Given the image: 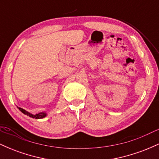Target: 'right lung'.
<instances>
[{"mask_svg":"<svg viewBox=\"0 0 159 159\" xmlns=\"http://www.w3.org/2000/svg\"><path fill=\"white\" fill-rule=\"evenodd\" d=\"M18 108H19V110L21 111V112H22L23 114H25V115H27V116H29L30 117L34 118V119H43V118H44L47 116L46 112H44V111H43V112L38 113V114H30V113H29L28 111H25V109L21 108V107H18Z\"/></svg>","mask_w":159,"mask_h":159,"instance_id":"add662e5","label":"right lung"}]
</instances>
